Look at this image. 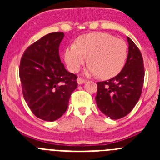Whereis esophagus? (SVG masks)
I'll return each instance as SVG.
<instances>
[{"instance_id": "34e87169", "label": "esophagus", "mask_w": 160, "mask_h": 160, "mask_svg": "<svg viewBox=\"0 0 160 160\" xmlns=\"http://www.w3.org/2000/svg\"><path fill=\"white\" fill-rule=\"evenodd\" d=\"M77 82H78V84L81 85V84H83V83L86 82V80H85V79L81 78H78L77 80Z\"/></svg>"}]
</instances>
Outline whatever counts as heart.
Here are the masks:
<instances>
[{
  "instance_id": "heart-1",
  "label": "heart",
  "mask_w": 160,
  "mask_h": 160,
  "mask_svg": "<svg viewBox=\"0 0 160 160\" xmlns=\"http://www.w3.org/2000/svg\"><path fill=\"white\" fill-rule=\"evenodd\" d=\"M128 57V46L123 40L106 32H92L77 38L75 46L64 50V60L68 70L76 73L88 61L87 74H98L108 79L117 75Z\"/></svg>"
}]
</instances>
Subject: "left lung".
I'll use <instances>...</instances> for the list:
<instances>
[{
	"instance_id": "obj_1",
	"label": "left lung",
	"mask_w": 160,
	"mask_h": 160,
	"mask_svg": "<svg viewBox=\"0 0 160 160\" xmlns=\"http://www.w3.org/2000/svg\"><path fill=\"white\" fill-rule=\"evenodd\" d=\"M128 56L118 74L107 81L97 82L96 103L100 111L111 119L128 115L138 102L144 81L142 53L128 37Z\"/></svg>"
}]
</instances>
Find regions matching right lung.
<instances>
[{"mask_svg":"<svg viewBox=\"0 0 160 160\" xmlns=\"http://www.w3.org/2000/svg\"><path fill=\"white\" fill-rule=\"evenodd\" d=\"M63 38L62 32L42 37L25 49L20 62L24 98L35 116L49 122L66 112L78 87L77 75L61 62L59 46Z\"/></svg>","mask_w":160,"mask_h":160,"instance_id":"add662e5","label":"right lung"}]
</instances>
